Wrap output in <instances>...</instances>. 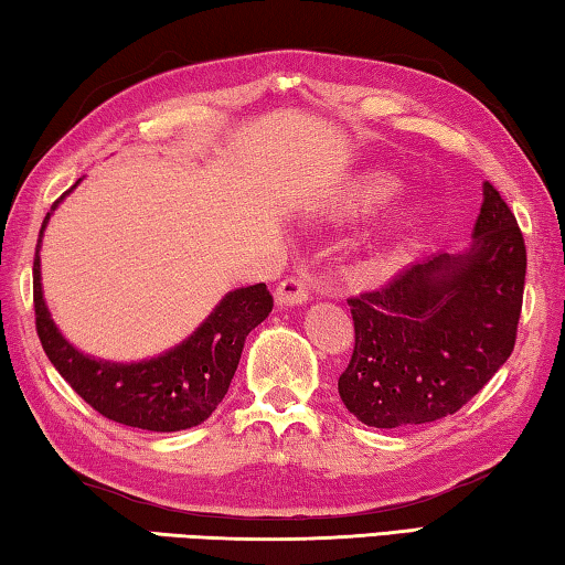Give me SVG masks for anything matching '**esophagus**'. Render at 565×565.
Returning a JSON list of instances; mask_svg holds the SVG:
<instances>
[{
	"label": "esophagus",
	"mask_w": 565,
	"mask_h": 565,
	"mask_svg": "<svg viewBox=\"0 0 565 565\" xmlns=\"http://www.w3.org/2000/svg\"><path fill=\"white\" fill-rule=\"evenodd\" d=\"M311 299L309 291V281L303 276H291V279H284L274 291V301L281 309H289V306H303Z\"/></svg>",
	"instance_id": "esophagus-1"
}]
</instances>
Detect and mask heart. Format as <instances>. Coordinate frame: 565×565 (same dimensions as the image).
<instances>
[{
  "mask_svg": "<svg viewBox=\"0 0 565 565\" xmlns=\"http://www.w3.org/2000/svg\"><path fill=\"white\" fill-rule=\"evenodd\" d=\"M398 194V184L386 177L371 174L356 181V186L351 189L347 204L353 214H371L376 209L386 206L391 199Z\"/></svg>",
  "mask_w": 565,
  "mask_h": 565,
  "instance_id": "heart-1",
  "label": "heart"
}]
</instances>
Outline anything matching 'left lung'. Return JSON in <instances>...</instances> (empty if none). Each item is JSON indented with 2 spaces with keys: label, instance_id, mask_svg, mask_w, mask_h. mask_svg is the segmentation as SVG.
Segmentation results:
<instances>
[{
  "label": "left lung",
  "instance_id": "obj_1",
  "mask_svg": "<svg viewBox=\"0 0 565 565\" xmlns=\"http://www.w3.org/2000/svg\"><path fill=\"white\" fill-rule=\"evenodd\" d=\"M523 286L521 228L483 181L463 252H438L384 289L349 299L356 347L339 379L343 406L374 428L456 414L511 356Z\"/></svg>",
  "mask_w": 565,
  "mask_h": 565
}]
</instances>
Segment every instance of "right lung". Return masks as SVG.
Masks as SVG:
<instances>
[{"label":"right lung","instance_id":"add662e5","mask_svg":"<svg viewBox=\"0 0 565 565\" xmlns=\"http://www.w3.org/2000/svg\"><path fill=\"white\" fill-rule=\"evenodd\" d=\"M79 184L82 179L52 204L36 242L34 311L44 353L76 394L117 424L159 434L204 424L226 396L246 337L271 313L274 299L269 289L266 284H252L224 294L184 341L161 351L159 356L129 363L89 356L54 323L44 301L40 259L46 224L56 206Z\"/></svg>","mask_w":565,"mask_h":565}]
</instances>
